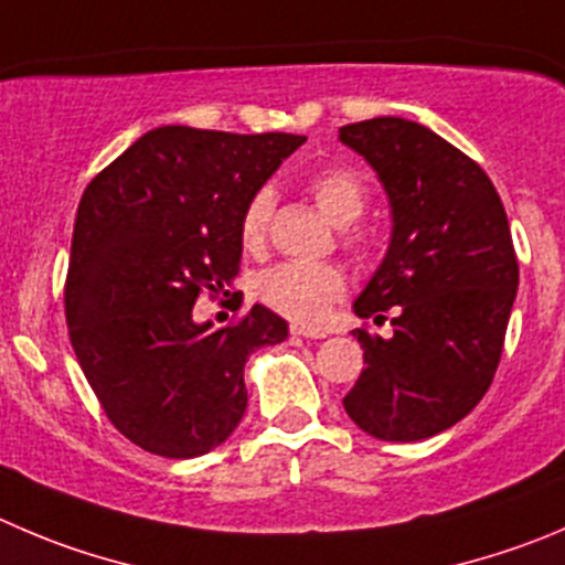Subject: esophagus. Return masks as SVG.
<instances>
[{
	"label": "esophagus",
	"instance_id": "1",
	"mask_svg": "<svg viewBox=\"0 0 565 565\" xmlns=\"http://www.w3.org/2000/svg\"><path fill=\"white\" fill-rule=\"evenodd\" d=\"M291 335L299 338H324V330H316V327H305V324H291Z\"/></svg>",
	"mask_w": 565,
	"mask_h": 565
}]
</instances>
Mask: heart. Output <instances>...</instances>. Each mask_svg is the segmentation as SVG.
Returning <instances> with one entry per match:
<instances>
[{"mask_svg":"<svg viewBox=\"0 0 565 565\" xmlns=\"http://www.w3.org/2000/svg\"><path fill=\"white\" fill-rule=\"evenodd\" d=\"M310 196L319 211L335 227H349L363 216L369 205V191L354 171L330 166L316 171L308 180ZM274 211V191L257 188L241 211V244L246 252H260L268 238V222ZM255 291L263 302L294 321H319L327 310L347 294V277L332 263L286 260L257 274Z\"/></svg>","mask_w":565,"mask_h":565,"instance_id":"1","label":"heart"}]
</instances>
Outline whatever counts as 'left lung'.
Listing matches in <instances>:
<instances>
[{
	"label": "left lung",
	"mask_w": 565,
	"mask_h": 565,
	"mask_svg": "<svg viewBox=\"0 0 565 565\" xmlns=\"http://www.w3.org/2000/svg\"><path fill=\"white\" fill-rule=\"evenodd\" d=\"M391 202L388 255L354 299L360 319L394 310V335L354 330L363 363L343 396L380 440H422L458 424L491 388L519 288L508 213L480 163L396 116L341 127Z\"/></svg>",
	"instance_id": "obj_1"
}]
</instances>
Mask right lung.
<instances>
[{
	"instance_id": "1",
	"label": "right lung",
	"mask_w": 565,
	"mask_h": 565,
	"mask_svg": "<svg viewBox=\"0 0 565 565\" xmlns=\"http://www.w3.org/2000/svg\"><path fill=\"white\" fill-rule=\"evenodd\" d=\"M302 143L288 132L158 127L85 188L68 338L105 416L136 447L199 458L244 418L246 358L286 341V319L255 305L227 327L196 324L193 305L233 282L246 199Z\"/></svg>"
}]
</instances>
